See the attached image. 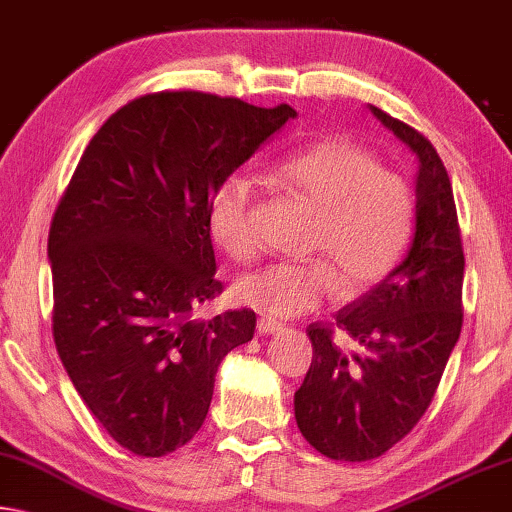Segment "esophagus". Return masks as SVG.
<instances>
[{
  "label": "esophagus",
  "instance_id": "1",
  "mask_svg": "<svg viewBox=\"0 0 512 512\" xmlns=\"http://www.w3.org/2000/svg\"><path fill=\"white\" fill-rule=\"evenodd\" d=\"M256 329H258V334H277V332H281L283 329V325L281 322H277V320H272V318H261L256 322Z\"/></svg>",
  "mask_w": 512,
  "mask_h": 512
}]
</instances>
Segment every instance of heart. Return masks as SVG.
Returning <instances> with one entry per match:
<instances>
[{
  "label": "heart",
  "instance_id": "heart-1",
  "mask_svg": "<svg viewBox=\"0 0 512 512\" xmlns=\"http://www.w3.org/2000/svg\"><path fill=\"white\" fill-rule=\"evenodd\" d=\"M277 183L313 210L306 261H279L242 274L235 300L270 318H293L318 306L336 281L361 295L387 279L403 258L414 226V192L396 171L355 141L332 137L274 164ZM208 231L235 261L256 251V185L226 176L208 203Z\"/></svg>",
  "mask_w": 512,
  "mask_h": 512
}]
</instances>
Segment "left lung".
<instances>
[{"label": "left lung", "mask_w": 512, "mask_h": 512, "mask_svg": "<svg viewBox=\"0 0 512 512\" xmlns=\"http://www.w3.org/2000/svg\"><path fill=\"white\" fill-rule=\"evenodd\" d=\"M419 160L410 249L387 279L306 334L313 359L295 391L297 428L332 460L380 458L410 432L442 380L462 329L465 254L453 187L435 146L373 105ZM346 334L343 344L333 334Z\"/></svg>", "instance_id": "obj_1"}]
</instances>
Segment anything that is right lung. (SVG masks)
<instances>
[{
	"instance_id": "right-lung-1",
	"label": "right lung",
	"mask_w": 512,
	"mask_h": 512,
	"mask_svg": "<svg viewBox=\"0 0 512 512\" xmlns=\"http://www.w3.org/2000/svg\"><path fill=\"white\" fill-rule=\"evenodd\" d=\"M297 112L201 91H160L109 116L54 212L52 334L70 382L114 442L144 458L185 446L215 375L256 313L194 309L215 277L208 203Z\"/></svg>"
}]
</instances>
